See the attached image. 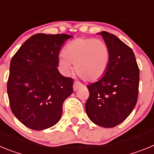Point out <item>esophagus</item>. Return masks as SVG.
Listing matches in <instances>:
<instances>
[{
    "instance_id": "obj_1",
    "label": "esophagus",
    "mask_w": 154,
    "mask_h": 154,
    "mask_svg": "<svg viewBox=\"0 0 154 154\" xmlns=\"http://www.w3.org/2000/svg\"><path fill=\"white\" fill-rule=\"evenodd\" d=\"M81 87H83V85L81 84V83L78 82V81H74V83H73V91H76L77 90H78L79 88H81Z\"/></svg>"
}]
</instances>
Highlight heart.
Here are the masks:
<instances>
[{"label":"heart","mask_w":154,"mask_h":154,"mask_svg":"<svg viewBox=\"0 0 154 154\" xmlns=\"http://www.w3.org/2000/svg\"><path fill=\"white\" fill-rule=\"evenodd\" d=\"M109 60V48L105 41L78 38L66 45L63 54L59 57L58 63L64 74H69L72 64H74L77 76L85 81H94L105 74Z\"/></svg>","instance_id":"heart-1"}]
</instances>
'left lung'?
I'll use <instances>...</instances> for the list:
<instances>
[{"label": "left lung", "mask_w": 154, "mask_h": 154, "mask_svg": "<svg viewBox=\"0 0 154 154\" xmlns=\"http://www.w3.org/2000/svg\"><path fill=\"white\" fill-rule=\"evenodd\" d=\"M97 34L109 46L110 60L102 77L88 85L90 94L85 110L94 124L112 128L122 123L136 106L140 69L134 53L126 44L105 31Z\"/></svg>", "instance_id": "obj_1"}]
</instances>
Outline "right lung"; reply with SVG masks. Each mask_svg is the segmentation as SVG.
<instances>
[{
    "mask_svg": "<svg viewBox=\"0 0 154 154\" xmlns=\"http://www.w3.org/2000/svg\"><path fill=\"white\" fill-rule=\"evenodd\" d=\"M66 34L31 36L12 57L7 90L11 109L33 130L53 126L62 116L63 104L73 93V80L59 72V53Z\"/></svg>",
    "mask_w": 154,
    "mask_h": 154,
    "instance_id": "add662e5",
    "label": "right lung"
}]
</instances>
